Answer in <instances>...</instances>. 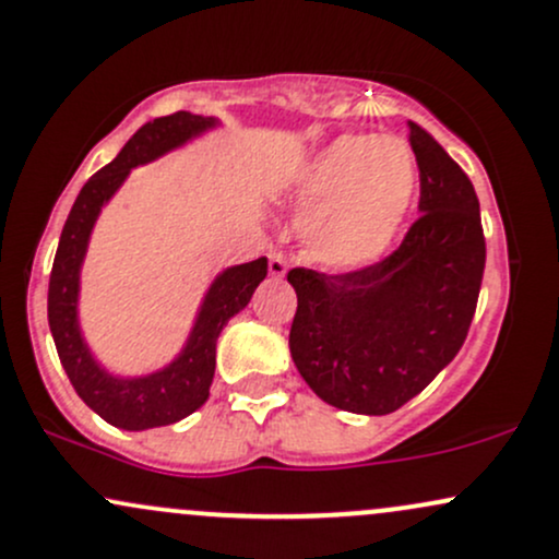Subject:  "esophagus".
Returning a JSON list of instances; mask_svg holds the SVG:
<instances>
[{
  "label": "esophagus",
  "instance_id": "esophagus-1",
  "mask_svg": "<svg viewBox=\"0 0 559 559\" xmlns=\"http://www.w3.org/2000/svg\"><path fill=\"white\" fill-rule=\"evenodd\" d=\"M267 271H271L273 278H284L286 271H288L286 254H281V252L267 254Z\"/></svg>",
  "mask_w": 559,
  "mask_h": 559
}]
</instances>
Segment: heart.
<instances>
[{"label": "heart", "mask_w": 559, "mask_h": 559, "mask_svg": "<svg viewBox=\"0 0 559 559\" xmlns=\"http://www.w3.org/2000/svg\"><path fill=\"white\" fill-rule=\"evenodd\" d=\"M415 191V159L400 139L342 136L307 170L301 202L320 210L307 241L320 262L355 267L391 239Z\"/></svg>", "instance_id": "heart-1"}]
</instances>
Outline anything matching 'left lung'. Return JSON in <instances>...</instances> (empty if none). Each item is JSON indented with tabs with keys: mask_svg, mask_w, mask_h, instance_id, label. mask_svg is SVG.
I'll return each instance as SVG.
<instances>
[{
	"mask_svg": "<svg viewBox=\"0 0 559 559\" xmlns=\"http://www.w3.org/2000/svg\"><path fill=\"white\" fill-rule=\"evenodd\" d=\"M420 215L394 252L357 271L292 267L288 346L323 402L389 415L420 394L463 346L486 265L478 197L426 128L407 120Z\"/></svg>",
	"mask_w": 559,
	"mask_h": 559,
	"instance_id": "1",
	"label": "left lung"
}]
</instances>
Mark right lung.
<instances>
[{
	"mask_svg": "<svg viewBox=\"0 0 559 559\" xmlns=\"http://www.w3.org/2000/svg\"><path fill=\"white\" fill-rule=\"evenodd\" d=\"M213 123V118H202V115L173 112L141 126L128 139L120 155L83 183L66 228H62L52 275H49V329H52L57 355H60L73 389L99 418H105L115 428L144 431V428L170 426L202 407L207 402L210 383L215 376L217 336H221L223 325L249 305L254 288L267 275L265 258L228 267L210 288L183 355L159 373L146 378H115L94 362L81 338L79 320H75L79 271L102 204L126 181L128 170L183 144L186 139Z\"/></svg>",
	"mask_w": 559,
	"mask_h": 559,
	"instance_id": "right-lung-1",
	"label": "right lung"
}]
</instances>
